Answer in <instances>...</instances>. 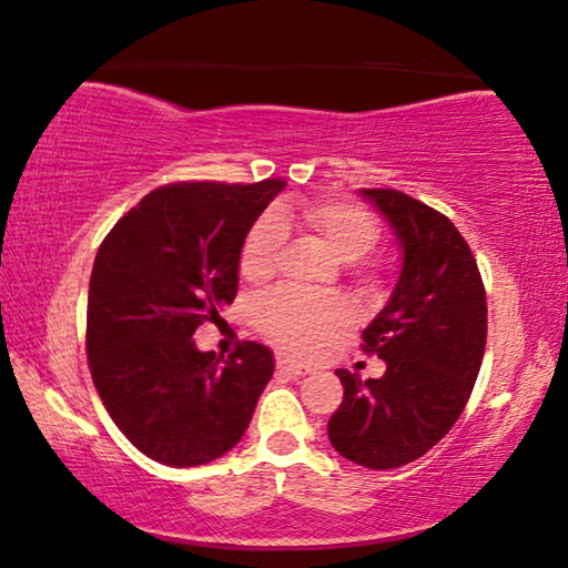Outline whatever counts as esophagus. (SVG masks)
<instances>
[{
    "instance_id": "34e87169",
    "label": "esophagus",
    "mask_w": 568,
    "mask_h": 568,
    "mask_svg": "<svg viewBox=\"0 0 568 568\" xmlns=\"http://www.w3.org/2000/svg\"><path fill=\"white\" fill-rule=\"evenodd\" d=\"M277 372L287 377H298V375H308V367L301 365V362H295L291 357H277Z\"/></svg>"
}]
</instances>
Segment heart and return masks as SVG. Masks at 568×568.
<instances>
[{
	"label": "heart",
	"mask_w": 568,
	"mask_h": 568,
	"mask_svg": "<svg viewBox=\"0 0 568 568\" xmlns=\"http://www.w3.org/2000/svg\"><path fill=\"white\" fill-rule=\"evenodd\" d=\"M298 222L321 236L338 260L365 257L379 242V224L365 206L352 201H298L293 206L262 214L242 242L240 270L247 281H265L275 273L287 226ZM262 332L295 354L324 349L328 338L352 321L344 298L332 293H311L281 287L262 295L255 308Z\"/></svg>",
	"instance_id": "obj_1"
}]
</instances>
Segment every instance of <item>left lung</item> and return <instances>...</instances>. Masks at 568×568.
<instances>
[{"mask_svg": "<svg viewBox=\"0 0 568 568\" xmlns=\"http://www.w3.org/2000/svg\"><path fill=\"white\" fill-rule=\"evenodd\" d=\"M395 234L403 265L390 301L362 332V349L385 359V375L336 369L344 400L328 442L367 469L416 462L452 430L479 375L487 298L477 260L436 209L393 189H362Z\"/></svg>", "mask_w": 568, "mask_h": 568, "instance_id": "1", "label": "left lung"}]
</instances>
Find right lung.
Listing matches in <instances>:
<instances>
[{
	"label": "right lung",
	"instance_id": "1",
	"mask_svg": "<svg viewBox=\"0 0 568 568\" xmlns=\"http://www.w3.org/2000/svg\"><path fill=\"white\" fill-rule=\"evenodd\" d=\"M283 189L277 178L163 185L101 242L87 311L91 379L152 462L209 464L250 426L273 352L244 342L224 359L196 349L193 334L234 301L244 236Z\"/></svg>",
	"mask_w": 568,
	"mask_h": 568
}]
</instances>
